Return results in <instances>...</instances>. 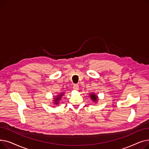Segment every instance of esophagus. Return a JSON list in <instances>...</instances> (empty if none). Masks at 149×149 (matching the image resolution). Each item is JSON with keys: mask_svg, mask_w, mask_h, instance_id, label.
Here are the masks:
<instances>
[{"mask_svg": "<svg viewBox=\"0 0 149 149\" xmlns=\"http://www.w3.org/2000/svg\"><path fill=\"white\" fill-rule=\"evenodd\" d=\"M73 89H74V90H79V86L77 84H74V86H73Z\"/></svg>", "mask_w": 149, "mask_h": 149, "instance_id": "1", "label": "esophagus"}]
</instances>
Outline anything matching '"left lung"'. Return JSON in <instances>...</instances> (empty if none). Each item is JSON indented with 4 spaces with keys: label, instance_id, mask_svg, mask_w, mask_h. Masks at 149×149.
Instances as JSON below:
<instances>
[{
    "label": "left lung",
    "instance_id": "left-lung-1",
    "mask_svg": "<svg viewBox=\"0 0 149 149\" xmlns=\"http://www.w3.org/2000/svg\"><path fill=\"white\" fill-rule=\"evenodd\" d=\"M91 95V98H92V100H93V101H96V100H97V97L95 95H94L93 94V93H92L91 95Z\"/></svg>",
    "mask_w": 149,
    "mask_h": 149
}]
</instances>
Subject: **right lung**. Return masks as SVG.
<instances>
[{
	"mask_svg": "<svg viewBox=\"0 0 149 149\" xmlns=\"http://www.w3.org/2000/svg\"><path fill=\"white\" fill-rule=\"evenodd\" d=\"M61 95H63V94H60L58 97L56 98V100H55V101H56V103H57V104L58 103H57V102H58V100H60V98H61L60 97H61Z\"/></svg>",
	"mask_w": 149,
	"mask_h": 149,
	"instance_id": "add662e5",
	"label": "right lung"
}]
</instances>
